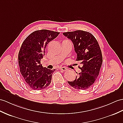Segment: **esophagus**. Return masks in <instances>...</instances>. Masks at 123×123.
Returning a JSON list of instances; mask_svg holds the SVG:
<instances>
[{
	"instance_id": "obj_1",
	"label": "esophagus",
	"mask_w": 123,
	"mask_h": 123,
	"mask_svg": "<svg viewBox=\"0 0 123 123\" xmlns=\"http://www.w3.org/2000/svg\"><path fill=\"white\" fill-rule=\"evenodd\" d=\"M60 69H61V70H62V71H66V70H68V69H67V68H66V67H61V68H60Z\"/></svg>"
}]
</instances>
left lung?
<instances>
[{"mask_svg":"<svg viewBox=\"0 0 123 123\" xmlns=\"http://www.w3.org/2000/svg\"><path fill=\"white\" fill-rule=\"evenodd\" d=\"M73 42L77 53L76 61L82 65L81 72L76 79L68 81L70 86L78 90H87L94 84L99 74L103 58L96 38L90 33L82 30L63 33Z\"/></svg>","mask_w":123,"mask_h":123,"instance_id":"8db88e82","label":"left lung"}]
</instances>
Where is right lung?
Here are the masks:
<instances>
[{
    "instance_id": "add662e5",
    "label": "right lung",
    "mask_w": 123,
    "mask_h": 123,
    "mask_svg": "<svg viewBox=\"0 0 123 123\" xmlns=\"http://www.w3.org/2000/svg\"><path fill=\"white\" fill-rule=\"evenodd\" d=\"M59 34L48 30H37L30 34L22 44L18 54L20 73L26 85L33 90L45 89L51 82L55 70L43 67L41 60L45 55L47 44Z\"/></svg>"
}]
</instances>
